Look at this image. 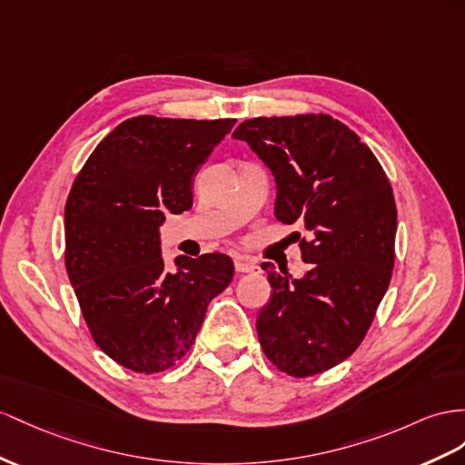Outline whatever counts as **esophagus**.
Segmentation results:
<instances>
[{"label":"esophagus","mask_w":465,"mask_h":465,"mask_svg":"<svg viewBox=\"0 0 465 465\" xmlns=\"http://www.w3.org/2000/svg\"><path fill=\"white\" fill-rule=\"evenodd\" d=\"M235 271L237 272H259L261 267L247 257H235Z\"/></svg>","instance_id":"obj_1"}]
</instances>
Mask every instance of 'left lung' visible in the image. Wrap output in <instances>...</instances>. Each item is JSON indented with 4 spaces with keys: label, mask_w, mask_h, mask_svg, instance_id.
<instances>
[{
    "label": "left lung",
    "mask_w": 465,
    "mask_h": 465,
    "mask_svg": "<svg viewBox=\"0 0 465 465\" xmlns=\"http://www.w3.org/2000/svg\"><path fill=\"white\" fill-rule=\"evenodd\" d=\"M277 184L275 216L311 235L302 279L263 263L272 287L257 314L269 361L292 377L341 363L363 341L395 265L397 206L377 157L326 114L245 119L233 131ZM301 237V235H299Z\"/></svg>",
    "instance_id": "8db88e82"
}]
</instances>
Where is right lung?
Masks as SVG:
<instances>
[{"label":"right lung","instance_id":"obj_1","mask_svg":"<svg viewBox=\"0 0 465 465\" xmlns=\"http://www.w3.org/2000/svg\"><path fill=\"white\" fill-rule=\"evenodd\" d=\"M235 119L137 115L92 151L64 206V263L94 341L135 373L173 367L233 279L223 253L164 269L159 228L193 208L194 176Z\"/></svg>","mask_w":465,"mask_h":465}]
</instances>
